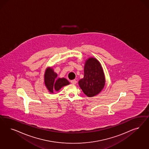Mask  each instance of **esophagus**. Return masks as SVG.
I'll return each mask as SVG.
<instances>
[{"instance_id": "esophagus-1", "label": "esophagus", "mask_w": 149, "mask_h": 149, "mask_svg": "<svg viewBox=\"0 0 149 149\" xmlns=\"http://www.w3.org/2000/svg\"><path fill=\"white\" fill-rule=\"evenodd\" d=\"M71 83L73 84H76V83H77V81H76V80H74V79H73V80H72V81H71Z\"/></svg>"}]
</instances>
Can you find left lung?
Wrapping results in <instances>:
<instances>
[{"mask_svg":"<svg viewBox=\"0 0 149 149\" xmlns=\"http://www.w3.org/2000/svg\"><path fill=\"white\" fill-rule=\"evenodd\" d=\"M82 91L88 97L97 95L105 84V78L100 63L94 58L87 59L84 68V77L78 82Z\"/></svg>","mask_w":149,"mask_h":149,"instance_id":"obj_1","label":"left lung"}]
</instances>
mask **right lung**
Here are the masks:
<instances>
[{"instance_id":"obj_1","label":"right lung","mask_w":149,"mask_h":149,"mask_svg":"<svg viewBox=\"0 0 149 149\" xmlns=\"http://www.w3.org/2000/svg\"><path fill=\"white\" fill-rule=\"evenodd\" d=\"M44 83L48 91L54 93L58 91L63 86L70 84V82L65 78H58V74L54 72L52 68L48 67L44 74Z\"/></svg>"}]
</instances>
